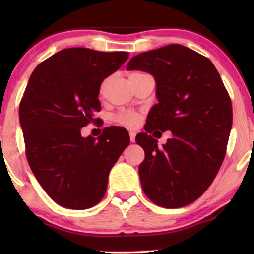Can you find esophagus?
I'll return each instance as SVG.
<instances>
[{
	"instance_id": "obj_1",
	"label": "esophagus",
	"mask_w": 254,
	"mask_h": 254,
	"mask_svg": "<svg viewBox=\"0 0 254 254\" xmlns=\"http://www.w3.org/2000/svg\"><path fill=\"white\" fill-rule=\"evenodd\" d=\"M135 137H136V133H135L134 130H130L129 131V138L131 142H135Z\"/></svg>"
}]
</instances>
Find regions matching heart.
<instances>
[{
  "mask_svg": "<svg viewBox=\"0 0 254 254\" xmlns=\"http://www.w3.org/2000/svg\"><path fill=\"white\" fill-rule=\"evenodd\" d=\"M137 75H141V72H131L129 77H133V76H137ZM104 86H105V82H103L102 85H100V93L103 92ZM140 119H141L140 113L135 112V111H123V112L118 113L116 117V120L118 123L127 127L137 126L138 123H140Z\"/></svg>",
  "mask_w": 254,
  "mask_h": 254,
  "instance_id": "heart-1",
  "label": "heart"
}]
</instances>
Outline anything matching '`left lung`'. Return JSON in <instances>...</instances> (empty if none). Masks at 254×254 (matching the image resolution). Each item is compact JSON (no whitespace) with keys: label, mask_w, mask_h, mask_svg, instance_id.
Listing matches in <instances>:
<instances>
[{"label":"left lung","mask_w":254,"mask_h":254,"mask_svg":"<svg viewBox=\"0 0 254 254\" xmlns=\"http://www.w3.org/2000/svg\"><path fill=\"white\" fill-rule=\"evenodd\" d=\"M127 69L154 76L158 99L145 133L135 138L145 152L138 166L143 192L157 206H187L206 192L223 163L232 126L229 93L213 62L183 45L135 55ZM155 129L173 133L162 148L150 135Z\"/></svg>","instance_id":"8db88e82"}]
</instances>
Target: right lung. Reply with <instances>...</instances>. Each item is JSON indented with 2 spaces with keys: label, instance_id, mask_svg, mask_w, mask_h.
<instances>
[{
  "label": "right lung",
  "instance_id": "add662e5",
  "mask_svg": "<svg viewBox=\"0 0 254 254\" xmlns=\"http://www.w3.org/2000/svg\"><path fill=\"white\" fill-rule=\"evenodd\" d=\"M127 52L65 48L34 69L19 104L29 165L55 202L88 209L106 193L109 173L129 144L123 128L82 137L81 128L98 123L100 84L128 59Z\"/></svg>",
  "mask_w": 254,
  "mask_h": 254
}]
</instances>
